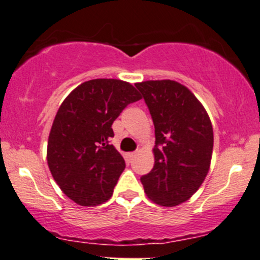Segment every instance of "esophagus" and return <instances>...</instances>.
<instances>
[{"mask_svg": "<svg viewBox=\"0 0 260 260\" xmlns=\"http://www.w3.org/2000/svg\"><path fill=\"white\" fill-rule=\"evenodd\" d=\"M136 155H137V151H133V152H128V154H127L128 157H131V158L134 157V156H136Z\"/></svg>", "mask_w": 260, "mask_h": 260, "instance_id": "34e87169", "label": "esophagus"}]
</instances>
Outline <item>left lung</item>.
<instances>
[{"mask_svg":"<svg viewBox=\"0 0 260 260\" xmlns=\"http://www.w3.org/2000/svg\"><path fill=\"white\" fill-rule=\"evenodd\" d=\"M155 126V165L140 180L148 198L172 207L186 201L207 176L213 128L198 98L171 80L136 83Z\"/></svg>","mask_w":260,"mask_h":260,"instance_id":"left-lung-1","label":"left lung"}]
</instances>
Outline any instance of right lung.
I'll return each mask as SVG.
<instances>
[{"instance_id":"right-lung-1","label":"right lung","mask_w":260,"mask_h":260,"mask_svg":"<svg viewBox=\"0 0 260 260\" xmlns=\"http://www.w3.org/2000/svg\"><path fill=\"white\" fill-rule=\"evenodd\" d=\"M142 96L121 80L95 79L80 84L62 102L53 121L47 161L62 192L81 206L111 198L126 164L110 144L112 123Z\"/></svg>"}]
</instances>
